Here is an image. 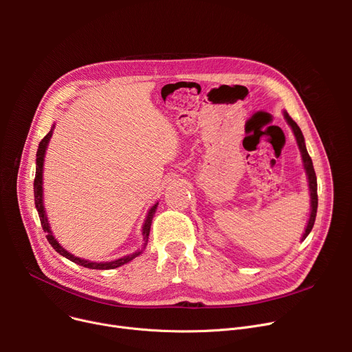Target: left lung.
Masks as SVG:
<instances>
[{
	"instance_id": "8db88e82",
	"label": "left lung",
	"mask_w": 352,
	"mask_h": 352,
	"mask_svg": "<svg viewBox=\"0 0 352 352\" xmlns=\"http://www.w3.org/2000/svg\"><path fill=\"white\" fill-rule=\"evenodd\" d=\"M284 117L287 120V122L291 125L292 131H294V135L295 138H297V144L300 146L301 150V155H302V161H304V166H305V171H307V175H308V182H309V192H311V214H309V219H308V224H307V228H305V232L302 235V239L307 238V235L311 232L312 227H314V223H316V217H317V208H318V195H317V175H316V171H314V165H312V160L307 151L305 148V141H304V135L301 133L300 126L297 125V122H295L289 116L287 111H284Z\"/></svg>"
}]
</instances>
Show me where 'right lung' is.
I'll list each match as a JSON object with an SVG mask.
<instances>
[{
	"mask_svg": "<svg viewBox=\"0 0 352 352\" xmlns=\"http://www.w3.org/2000/svg\"><path fill=\"white\" fill-rule=\"evenodd\" d=\"M54 128V126H52ZM52 128L51 131L41 140L40 145H38V151H36V168H35V178H34V199H35V208L36 211H38V215H40V221H41V226H43V230L47 232V239L48 243L51 244V247L57 251L58 254H61L63 256L68 258L69 261L76 263L78 265H82L85 268H91V270H113V268H117V267H121L126 263H129L131 260H134L135 256H138L141 254V251H137L131 255H126V256H122L120 258V260L117 261H111V263H91V261H85V260H81V258L78 256H74L71 255L68 251H65L58 243L57 239H55L52 236V232L50 230V224H48V219H47V215H45V210H44V206H43V165H44V155H45V150L48 146V141L52 135ZM157 206H153V208L150 210V212H148L146 215V219H145V224L142 227V235H144V239L145 243L148 241V235H150V228H151V223H153V217H154V212L157 210ZM146 245V244H145Z\"/></svg>",
	"mask_w": 352,
	"mask_h": 352,
	"instance_id": "add662e5",
	"label": "right lung"
}]
</instances>
